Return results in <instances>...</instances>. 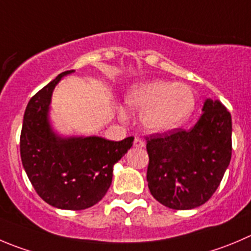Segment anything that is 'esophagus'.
I'll use <instances>...</instances> for the list:
<instances>
[{
  "mask_svg": "<svg viewBox=\"0 0 251 251\" xmlns=\"http://www.w3.org/2000/svg\"><path fill=\"white\" fill-rule=\"evenodd\" d=\"M134 147H137V148H144V147H145L144 140H143L142 138H139V137H135V139H134Z\"/></svg>",
  "mask_w": 251,
  "mask_h": 251,
  "instance_id": "esophagus-1",
  "label": "esophagus"
}]
</instances>
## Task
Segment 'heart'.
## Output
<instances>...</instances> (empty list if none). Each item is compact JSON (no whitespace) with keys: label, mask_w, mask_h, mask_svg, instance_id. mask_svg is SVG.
<instances>
[{"label":"heart","mask_w":251,"mask_h":251,"mask_svg":"<svg viewBox=\"0 0 251 251\" xmlns=\"http://www.w3.org/2000/svg\"><path fill=\"white\" fill-rule=\"evenodd\" d=\"M127 103L142 112L145 129L160 133L182 126L195 111L196 97L187 85L157 80L134 86L128 92Z\"/></svg>","instance_id":"1"}]
</instances>
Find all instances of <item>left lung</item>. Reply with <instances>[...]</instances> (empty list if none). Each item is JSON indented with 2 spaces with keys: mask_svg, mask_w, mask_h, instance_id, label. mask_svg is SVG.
Returning <instances> with one entry per match:
<instances>
[{
  "mask_svg": "<svg viewBox=\"0 0 251 251\" xmlns=\"http://www.w3.org/2000/svg\"><path fill=\"white\" fill-rule=\"evenodd\" d=\"M191 129L147 137V180L156 201L173 209L206 203L218 188L231 157V116L219 101L207 100Z\"/></svg>",
  "mask_w": 251,
  "mask_h": 251,
  "instance_id": "left-lung-1",
  "label": "left lung"
}]
</instances>
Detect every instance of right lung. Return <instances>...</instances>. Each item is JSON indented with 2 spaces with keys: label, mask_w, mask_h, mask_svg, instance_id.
<instances>
[{
  "label": "right lung",
  "mask_w": 251,
  "mask_h": 251,
  "mask_svg": "<svg viewBox=\"0 0 251 251\" xmlns=\"http://www.w3.org/2000/svg\"><path fill=\"white\" fill-rule=\"evenodd\" d=\"M65 71L28 102L21 132L23 168L39 195L50 206L80 211L103 199L112 183L113 165L133 145L134 137L112 142L100 137L64 138L48 123L51 92Z\"/></svg>",
  "instance_id": "right-lung-1"
}]
</instances>
